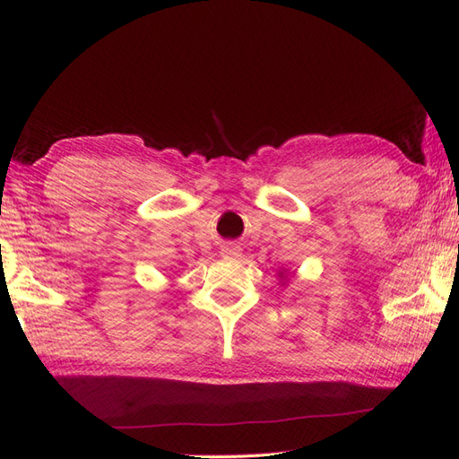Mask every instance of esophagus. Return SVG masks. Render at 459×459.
Wrapping results in <instances>:
<instances>
[{"instance_id": "34e87169", "label": "esophagus", "mask_w": 459, "mask_h": 459, "mask_svg": "<svg viewBox=\"0 0 459 459\" xmlns=\"http://www.w3.org/2000/svg\"><path fill=\"white\" fill-rule=\"evenodd\" d=\"M221 255H222L224 258H238V256H240V248L235 247V245H227V247H222Z\"/></svg>"}]
</instances>
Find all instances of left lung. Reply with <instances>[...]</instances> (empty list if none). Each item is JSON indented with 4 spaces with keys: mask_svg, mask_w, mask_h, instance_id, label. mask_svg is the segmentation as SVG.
Instances as JSON below:
<instances>
[{
    "mask_svg": "<svg viewBox=\"0 0 459 459\" xmlns=\"http://www.w3.org/2000/svg\"><path fill=\"white\" fill-rule=\"evenodd\" d=\"M278 276H280V284L284 286L286 281H288V278H290V274H288V270H284V268H280V272H278Z\"/></svg>",
    "mask_w": 459,
    "mask_h": 459,
    "instance_id": "1",
    "label": "left lung"
}]
</instances>
